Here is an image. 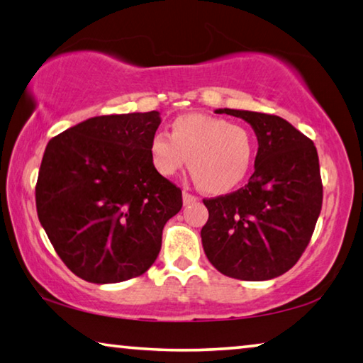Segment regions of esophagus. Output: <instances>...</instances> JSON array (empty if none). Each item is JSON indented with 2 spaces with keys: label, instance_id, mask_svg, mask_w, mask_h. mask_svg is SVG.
<instances>
[{
  "label": "esophagus",
  "instance_id": "esophagus-1",
  "mask_svg": "<svg viewBox=\"0 0 363 363\" xmlns=\"http://www.w3.org/2000/svg\"><path fill=\"white\" fill-rule=\"evenodd\" d=\"M196 200H199V196L189 194L187 190H184V192H182V201H184V205H192V203H195Z\"/></svg>",
  "mask_w": 363,
  "mask_h": 363
}]
</instances>
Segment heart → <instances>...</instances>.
I'll return each mask as SVG.
<instances>
[{
  "instance_id": "b5f03b06",
  "label": "heart",
  "mask_w": 363,
  "mask_h": 363,
  "mask_svg": "<svg viewBox=\"0 0 363 363\" xmlns=\"http://www.w3.org/2000/svg\"><path fill=\"white\" fill-rule=\"evenodd\" d=\"M153 168L164 177L186 167L201 190L224 194L248 176L256 155V139L247 126L216 116L187 113L173 121L171 136L153 134L149 145Z\"/></svg>"
}]
</instances>
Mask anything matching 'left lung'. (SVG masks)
Wrapping results in <instances>:
<instances>
[{
  "mask_svg": "<svg viewBox=\"0 0 363 363\" xmlns=\"http://www.w3.org/2000/svg\"><path fill=\"white\" fill-rule=\"evenodd\" d=\"M248 121L257 136L255 173L245 187L205 199V255L227 277L261 281L290 270L322 210L323 186L312 140L277 115L219 108Z\"/></svg>",
  "mask_w": 363,
  "mask_h": 363,
  "instance_id": "left-lung-1",
  "label": "left lung"
}]
</instances>
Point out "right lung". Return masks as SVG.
<instances>
[{"label":"right lung","instance_id":"obj_1","mask_svg":"<svg viewBox=\"0 0 363 363\" xmlns=\"http://www.w3.org/2000/svg\"><path fill=\"white\" fill-rule=\"evenodd\" d=\"M160 113L94 116L49 140L35 187L36 211L60 259L91 284L143 275L162 248L182 192L153 168Z\"/></svg>","mask_w":363,"mask_h":363}]
</instances>
